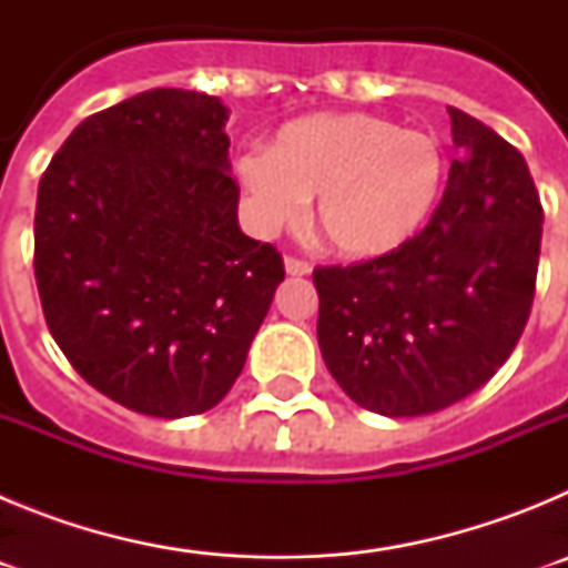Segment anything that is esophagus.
<instances>
[{"label": "esophagus", "instance_id": "34e87169", "mask_svg": "<svg viewBox=\"0 0 568 568\" xmlns=\"http://www.w3.org/2000/svg\"><path fill=\"white\" fill-rule=\"evenodd\" d=\"M284 270H287V275H310L307 261L293 258V255H287V258H284Z\"/></svg>", "mask_w": 568, "mask_h": 568}]
</instances>
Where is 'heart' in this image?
I'll list each match as a JSON object with an SVG mask.
<instances>
[{
    "mask_svg": "<svg viewBox=\"0 0 568 568\" xmlns=\"http://www.w3.org/2000/svg\"><path fill=\"white\" fill-rule=\"evenodd\" d=\"M235 173L258 230L298 222L315 195V227L346 258H378L413 239L444 184L429 133L373 113H315L290 122L273 148H250Z\"/></svg>",
    "mask_w": 568,
    "mask_h": 568,
    "instance_id": "1",
    "label": "heart"
}]
</instances>
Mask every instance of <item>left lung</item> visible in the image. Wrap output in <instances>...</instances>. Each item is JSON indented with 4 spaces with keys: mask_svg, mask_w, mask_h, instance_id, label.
<instances>
[{
    "mask_svg": "<svg viewBox=\"0 0 568 568\" xmlns=\"http://www.w3.org/2000/svg\"><path fill=\"white\" fill-rule=\"evenodd\" d=\"M458 159L429 224L393 253L318 267V346L386 418L453 406L509 358L535 298L544 207L518 148L449 108Z\"/></svg>",
    "mask_w": 568,
    "mask_h": 568,
    "instance_id": "left-lung-1",
    "label": "left lung"
}]
</instances>
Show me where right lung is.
I'll use <instances>...</instances> for the list:
<instances>
[{
    "mask_svg": "<svg viewBox=\"0 0 568 568\" xmlns=\"http://www.w3.org/2000/svg\"><path fill=\"white\" fill-rule=\"evenodd\" d=\"M222 99L155 88L88 115L39 182L33 273L79 375L153 418L213 409L284 281L239 227Z\"/></svg>",
    "mask_w": 568,
    "mask_h": 568,
    "instance_id": "right-lung-1",
    "label": "right lung"
}]
</instances>
